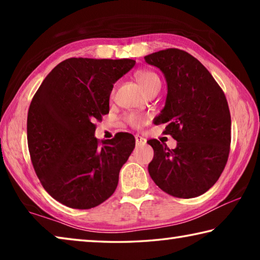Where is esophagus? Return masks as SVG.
<instances>
[{
    "label": "esophagus",
    "mask_w": 260,
    "mask_h": 260,
    "mask_svg": "<svg viewBox=\"0 0 260 260\" xmlns=\"http://www.w3.org/2000/svg\"><path fill=\"white\" fill-rule=\"evenodd\" d=\"M135 142H136V146H138V147L144 146V144L147 143V139L138 134V135H135Z\"/></svg>",
    "instance_id": "34e87169"
}]
</instances>
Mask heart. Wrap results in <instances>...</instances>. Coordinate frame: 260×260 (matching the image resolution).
<instances>
[{"label": "heart", "mask_w": 260, "mask_h": 260, "mask_svg": "<svg viewBox=\"0 0 260 260\" xmlns=\"http://www.w3.org/2000/svg\"><path fill=\"white\" fill-rule=\"evenodd\" d=\"M135 79L138 80L140 86L143 88V90L146 91L147 94L152 89L160 88L161 85L160 78L158 77V74L156 72L150 71V70H140V71L135 73ZM127 121H128V124L133 127H140L144 124L146 119H144V117L141 116V114L131 113L129 116L127 117Z\"/></svg>", "instance_id": "1"}]
</instances>
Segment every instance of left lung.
<instances>
[{
	"label": "left lung",
	"instance_id": "1",
	"mask_svg": "<svg viewBox=\"0 0 260 260\" xmlns=\"http://www.w3.org/2000/svg\"><path fill=\"white\" fill-rule=\"evenodd\" d=\"M164 73L165 107L155 124H166L165 134L177 140L175 149L156 139L149 174L158 187L174 197L192 199L218 181L230 155L231 113L226 96L211 73L188 52L170 48L144 57Z\"/></svg>",
	"mask_w": 260,
	"mask_h": 260
}]
</instances>
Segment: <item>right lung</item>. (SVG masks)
<instances>
[{"label":"right lung","mask_w":260,"mask_h":260,"mask_svg":"<svg viewBox=\"0 0 260 260\" xmlns=\"http://www.w3.org/2000/svg\"><path fill=\"white\" fill-rule=\"evenodd\" d=\"M134 65L128 58L65 59L30 102L27 143L35 173L52 199L69 208H95L116 190L135 139L118 133L100 142L94 122L109 113L113 83Z\"/></svg>","instance_id":"right-lung-1"}]
</instances>
